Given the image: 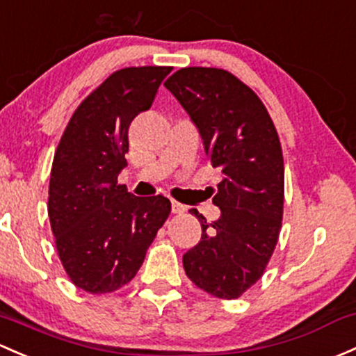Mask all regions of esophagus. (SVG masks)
<instances>
[{
  "mask_svg": "<svg viewBox=\"0 0 356 356\" xmlns=\"http://www.w3.org/2000/svg\"><path fill=\"white\" fill-rule=\"evenodd\" d=\"M186 209H188V208H186L184 204L177 203V201H172V213H175V215H182Z\"/></svg>",
  "mask_w": 356,
  "mask_h": 356,
  "instance_id": "esophagus-1",
  "label": "esophagus"
}]
</instances>
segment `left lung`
I'll use <instances>...</instances> for the list:
<instances>
[{"mask_svg":"<svg viewBox=\"0 0 356 356\" xmlns=\"http://www.w3.org/2000/svg\"><path fill=\"white\" fill-rule=\"evenodd\" d=\"M165 88L200 129L209 163L222 181L208 223L197 209L201 241L182 257L186 275L213 297L234 300L263 276L278 244L285 201L283 152L259 97L230 71L182 68Z\"/></svg>","mask_w":356,"mask_h":356,"instance_id":"obj_1","label":"left lung"}]
</instances>
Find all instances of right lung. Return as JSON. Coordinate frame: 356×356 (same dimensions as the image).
Segmentation results:
<instances>
[{"mask_svg":"<svg viewBox=\"0 0 356 356\" xmlns=\"http://www.w3.org/2000/svg\"><path fill=\"white\" fill-rule=\"evenodd\" d=\"M170 66L122 68L76 107L56 148L49 213L66 275L92 295L128 285L170 215L162 194L131 196L118 175L128 162V129L152 107Z\"/></svg>","mask_w":356,"mask_h":356,"instance_id":"1","label":"right lung"}]
</instances>
